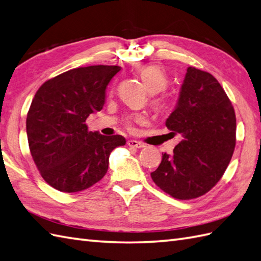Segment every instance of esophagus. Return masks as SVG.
<instances>
[{"label":"esophagus","mask_w":261,"mask_h":261,"mask_svg":"<svg viewBox=\"0 0 261 261\" xmlns=\"http://www.w3.org/2000/svg\"><path fill=\"white\" fill-rule=\"evenodd\" d=\"M127 144H128L129 147H134V148H143L144 147V144H142L138 141H135V140H129L128 142H127Z\"/></svg>","instance_id":"obj_1"}]
</instances>
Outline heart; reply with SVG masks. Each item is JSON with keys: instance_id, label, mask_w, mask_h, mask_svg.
Returning <instances> with one entry per match:
<instances>
[{"instance_id": "heart-1", "label": "heart", "mask_w": 261, "mask_h": 261, "mask_svg": "<svg viewBox=\"0 0 261 261\" xmlns=\"http://www.w3.org/2000/svg\"><path fill=\"white\" fill-rule=\"evenodd\" d=\"M140 76L143 80L144 85L146 86V88L152 94H156V92L163 91L167 84H169V78L166 76V72L164 69L160 67L159 65H146L140 69ZM154 106L156 108H163L164 107V100L163 99H155ZM144 117L142 115H133L127 116L125 118V125L127 127H132V124L134 121H143Z\"/></svg>"}]
</instances>
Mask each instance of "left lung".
<instances>
[{
  "mask_svg": "<svg viewBox=\"0 0 261 261\" xmlns=\"http://www.w3.org/2000/svg\"><path fill=\"white\" fill-rule=\"evenodd\" d=\"M171 134L182 141L174 154L162 156L150 176L174 199L205 194L224 174L236 147L232 103L211 73L189 67L174 111L166 119Z\"/></svg>",
  "mask_w": 261,
  "mask_h": 261,
  "instance_id": "left-lung-1",
  "label": "left lung"
}]
</instances>
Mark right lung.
I'll list each match as a JSON object with an SVG mask.
<instances>
[{
	"instance_id": "add662e5",
	"label": "right lung",
	"mask_w": 261,
	"mask_h": 261,
	"mask_svg": "<svg viewBox=\"0 0 261 261\" xmlns=\"http://www.w3.org/2000/svg\"><path fill=\"white\" fill-rule=\"evenodd\" d=\"M118 66L71 69L47 80L34 95L27 116L29 147L43 179L73 193L99 182L109 155L126 144L121 135L89 132L86 119L105 105L106 88Z\"/></svg>"
}]
</instances>
